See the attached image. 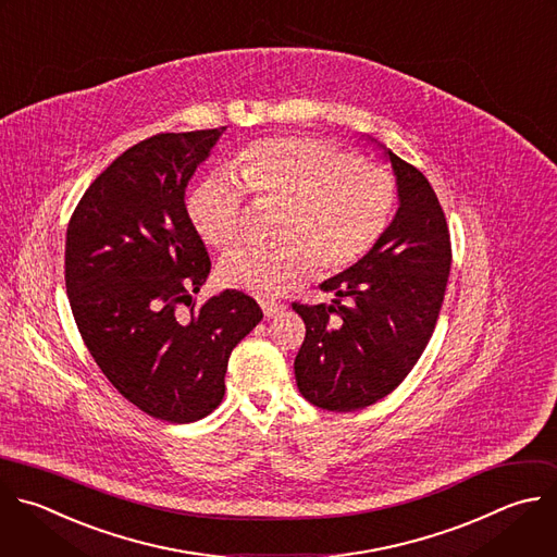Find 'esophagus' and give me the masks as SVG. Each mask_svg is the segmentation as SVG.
Here are the masks:
<instances>
[{"mask_svg":"<svg viewBox=\"0 0 557 557\" xmlns=\"http://www.w3.org/2000/svg\"><path fill=\"white\" fill-rule=\"evenodd\" d=\"M286 306L282 304V301H262V312H264V317H277L282 310H284Z\"/></svg>","mask_w":557,"mask_h":557,"instance_id":"34e87169","label":"esophagus"}]
</instances>
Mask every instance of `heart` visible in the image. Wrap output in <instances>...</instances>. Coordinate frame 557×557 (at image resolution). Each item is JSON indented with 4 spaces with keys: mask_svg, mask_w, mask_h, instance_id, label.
I'll list each match as a JSON object with an SVG mask.
<instances>
[{
    "mask_svg": "<svg viewBox=\"0 0 557 557\" xmlns=\"http://www.w3.org/2000/svg\"><path fill=\"white\" fill-rule=\"evenodd\" d=\"M246 190L264 206H282L277 245H240L219 267L230 288L277 297L319 273H338L376 247L396 208L389 170L317 137H273L234 159ZM197 232L214 247L234 245L245 227V191L238 181L216 174L188 197Z\"/></svg>",
    "mask_w": 557,
    "mask_h": 557,
    "instance_id": "obj_1",
    "label": "heart"
}]
</instances>
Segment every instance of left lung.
Instances as JSON below:
<instances>
[{"label": "left lung", "mask_w": 557, "mask_h": 557, "mask_svg": "<svg viewBox=\"0 0 557 557\" xmlns=\"http://www.w3.org/2000/svg\"><path fill=\"white\" fill-rule=\"evenodd\" d=\"M398 176L396 219L354 267L321 284L330 306L293 304L306 323L295 358L301 396L356 411L389 396L426 349L448 284L453 249L429 178L387 150Z\"/></svg>", "instance_id": "8db88e82"}]
</instances>
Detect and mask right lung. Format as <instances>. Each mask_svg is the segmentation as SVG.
<instances>
[{"mask_svg":"<svg viewBox=\"0 0 557 557\" xmlns=\"http://www.w3.org/2000/svg\"><path fill=\"white\" fill-rule=\"evenodd\" d=\"M225 128L131 146L96 176L67 225L65 286L89 354L131 405L172 424L223 403L230 354L262 319L240 290L195 299L212 262L185 188Z\"/></svg>","mask_w":557,"mask_h":557,"instance_id":"right-lung-1","label":"right lung"}]
</instances>
